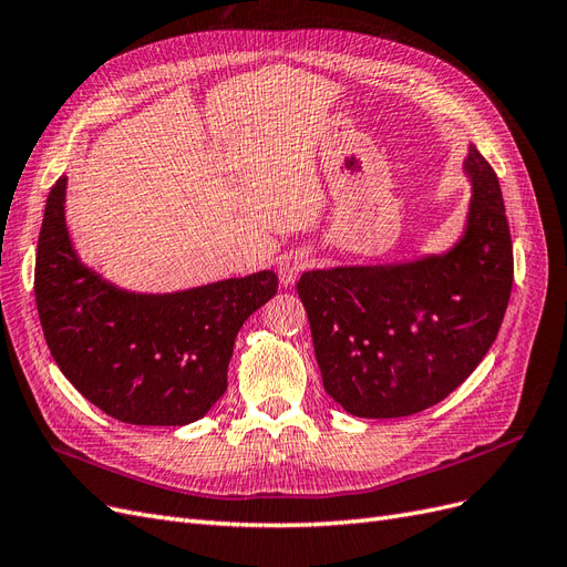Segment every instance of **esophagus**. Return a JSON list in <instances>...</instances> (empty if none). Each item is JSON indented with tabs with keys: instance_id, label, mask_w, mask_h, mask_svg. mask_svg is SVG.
<instances>
[{
	"instance_id": "obj_1",
	"label": "esophagus",
	"mask_w": 567,
	"mask_h": 567,
	"mask_svg": "<svg viewBox=\"0 0 567 567\" xmlns=\"http://www.w3.org/2000/svg\"><path fill=\"white\" fill-rule=\"evenodd\" d=\"M310 262H312L310 255L300 252V250L281 255V260H279V279H281V284L284 286L296 284V279L300 277V271H305L307 267H310Z\"/></svg>"
}]
</instances>
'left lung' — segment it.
Returning <instances> with one entry per match:
<instances>
[{
  "mask_svg": "<svg viewBox=\"0 0 567 567\" xmlns=\"http://www.w3.org/2000/svg\"><path fill=\"white\" fill-rule=\"evenodd\" d=\"M468 225L444 255L305 271L298 296L323 388L352 416L400 419L442 402L483 362L504 321L513 246L499 179L468 148Z\"/></svg>",
  "mask_w": 567,
  "mask_h": 567,
  "instance_id": "8db88e82",
  "label": "left lung"
}]
</instances>
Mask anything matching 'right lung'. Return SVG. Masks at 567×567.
Instances as JSON below:
<instances>
[{
  "label": "right lung",
  "instance_id": "obj_1",
  "mask_svg": "<svg viewBox=\"0 0 567 567\" xmlns=\"http://www.w3.org/2000/svg\"><path fill=\"white\" fill-rule=\"evenodd\" d=\"M65 177L51 186L38 241L35 300L51 357L104 414L186 425L227 390L244 321L277 296L265 269L179 293H130L84 267L65 229Z\"/></svg>",
  "mask_w": 567,
  "mask_h": 567
}]
</instances>
